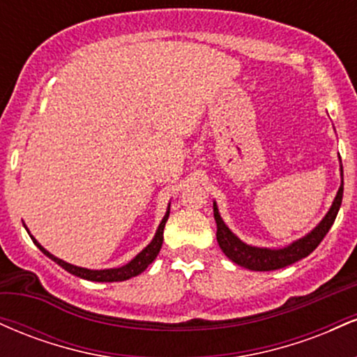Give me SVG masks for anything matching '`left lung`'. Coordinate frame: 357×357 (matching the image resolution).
Here are the masks:
<instances>
[{
  "mask_svg": "<svg viewBox=\"0 0 357 357\" xmlns=\"http://www.w3.org/2000/svg\"><path fill=\"white\" fill-rule=\"evenodd\" d=\"M342 191L344 179L341 166V188H339L337 195H335L331 210L327 211V215L324 216L321 223H319L312 231L307 233L304 238H298L297 241H294V243H290L289 247L284 248H260L243 243V241L225 225V221L221 220L218 213V208H216V203H213V213H215L216 221V240H218L220 248L223 250L225 255L230 258L231 261H235L236 265L248 270H255V272H270V270H278L287 267V265L296 264V261L310 255V253L319 247V243H321L324 236L327 235V231L331 230L335 216H337L339 208H341Z\"/></svg>",
  "mask_w": 357,
  "mask_h": 357,
  "instance_id": "1",
  "label": "left lung"
}]
</instances>
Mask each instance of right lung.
<instances>
[{
    "mask_svg": "<svg viewBox=\"0 0 357 357\" xmlns=\"http://www.w3.org/2000/svg\"><path fill=\"white\" fill-rule=\"evenodd\" d=\"M169 218V208H167L165 218H162L161 223H159V228L158 231H155L153 241H151L147 247L142 250L141 253H137L136 257L132 258V260L129 261V264L122 265V267H117V268H105V270H90V268H82V267H77V265H72V264H67V261L60 260V258H56L55 255H52L50 252H47L42 245L38 243L33 238V235L31 236V240L35 241V245L38 247L42 252L47 255L48 258H52L55 264H59L61 268L67 270L68 273H72V275H77L80 278H85V280H92V282H122V280H127V278L130 277H136L139 273H142L144 270L149 267L151 264L154 261V258L158 257L159 250L162 247V240H165V236H162V233H165V227H166V221ZM26 228V227H24ZM28 231V228H26ZM30 233V231H28Z\"/></svg>",
    "mask_w": 357,
    "mask_h": 357,
    "instance_id": "obj_1",
    "label": "right lung"
}]
</instances>
